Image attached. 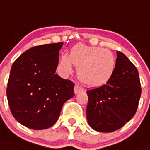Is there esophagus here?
Returning a JSON list of instances; mask_svg holds the SVG:
<instances>
[{"mask_svg": "<svg viewBox=\"0 0 150 150\" xmlns=\"http://www.w3.org/2000/svg\"><path fill=\"white\" fill-rule=\"evenodd\" d=\"M83 91H84L83 88H81V86H78V85H76V86H75V88H74V92H75V94H78V93H79V92H83Z\"/></svg>", "mask_w": 150, "mask_h": 150, "instance_id": "1", "label": "esophagus"}]
</instances>
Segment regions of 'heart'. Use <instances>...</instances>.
<instances>
[{"label":"heart","mask_w":150,"mask_h":150,"mask_svg":"<svg viewBox=\"0 0 150 150\" xmlns=\"http://www.w3.org/2000/svg\"><path fill=\"white\" fill-rule=\"evenodd\" d=\"M79 68L78 76L84 84L98 86L106 83L112 77L116 69L115 55L103 47L78 45L70 54H62L59 67L64 73H71L72 65Z\"/></svg>","instance_id":"b5f03b06"}]
</instances>
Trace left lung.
I'll return each mask as SVG.
<instances>
[{
  "label": "left lung",
  "mask_w": 150,
  "mask_h": 150,
  "mask_svg": "<svg viewBox=\"0 0 150 150\" xmlns=\"http://www.w3.org/2000/svg\"><path fill=\"white\" fill-rule=\"evenodd\" d=\"M140 80L134 64L117 52L116 69L106 84L87 90L88 122L96 131L111 132L129 121L137 110Z\"/></svg>",
  "instance_id": "8db88e82"
}]
</instances>
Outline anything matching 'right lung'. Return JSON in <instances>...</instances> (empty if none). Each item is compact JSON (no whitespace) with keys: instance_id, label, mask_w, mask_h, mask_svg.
Wrapping results in <instances>:
<instances>
[{"instance_id":"1","label":"right lung","mask_w":150,"mask_h":150,"mask_svg":"<svg viewBox=\"0 0 150 150\" xmlns=\"http://www.w3.org/2000/svg\"><path fill=\"white\" fill-rule=\"evenodd\" d=\"M62 42L35 46L12 64L7 88L12 115L23 126L45 129L58 120L74 96V83L55 74Z\"/></svg>"}]
</instances>
